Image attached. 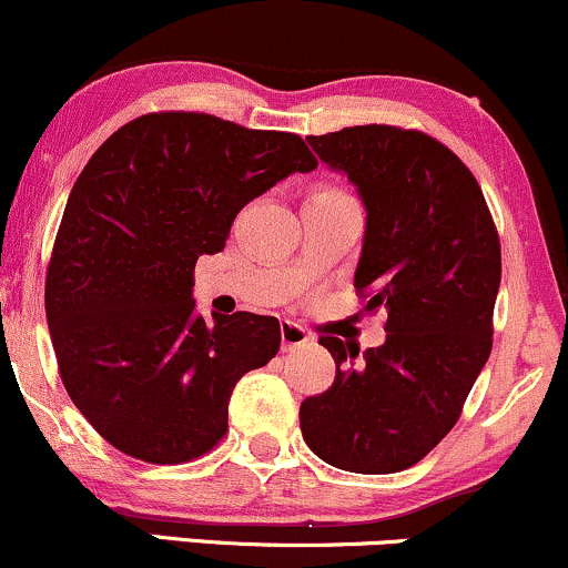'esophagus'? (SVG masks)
Segmentation results:
<instances>
[{"label": "esophagus", "instance_id": "34e87169", "mask_svg": "<svg viewBox=\"0 0 568 568\" xmlns=\"http://www.w3.org/2000/svg\"><path fill=\"white\" fill-rule=\"evenodd\" d=\"M308 343H311V335L303 329V326L295 322H282V348L284 351L300 348V345H308Z\"/></svg>", "mask_w": 568, "mask_h": 568}]
</instances>
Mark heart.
I'll return each mask as SVG.
<instances>
[{
    "instance_id": "1",
    "label": "heart",
    "mask_w": 568,
    "mask_h": 568,
    "mask_svg": "<svg viewBox=\"0 0 568 568\" xmlns=\"http://www.w3.org/2000/svg\"><path fill=\"white\" fill-rule=\"evenodd\" d=\"M326 191H335V189H326Z\"/></svg>"
}]
</instances>
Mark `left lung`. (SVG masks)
<instances>
[{
  "instance_id": "obj_1",
  "label": "left lung",
  "mask_w": 568,
  "mask_h": 568,
  "mask_svg": "<svg viewBox=\"0 0 568 568\" xmlns=\"http://www.w3.org/2000/svg\"><path fill=\"white\" fill-rule=\"evenodd\" d=\"M308 143L362 193L353 284L366 313H388V337L356 366L358 348L318 337L337 364L335 383L305 398L300 428L313 455L339 470L398 473L455 428L489 358L499 233L473 172L425 132L362 124Z\"/></svg>"
}]
</instances>
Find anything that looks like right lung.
<instances>
[{"label": "right lung", "mask_w": 568, "mask_h": 568, "mask_svg": "<svg viewBox=\"0 0 568 568\" xmlns=\"http://www.w3.org/2000/svg\"><path fill=\"white\" fill-rule=\"evenodd\" d=\"M295 132L199 111L143 113L73 183L44 282L58 372L111 446L180 465L229 433V398L282 345L273 316H196L193 268L225 246L244 204L316 170Z\"/></svg>", "instance_id": "obj_1"}]
</instances>
